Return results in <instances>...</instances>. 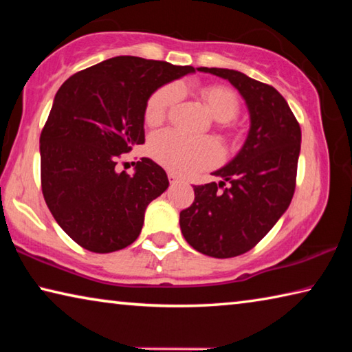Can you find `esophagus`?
Instances as JSON below:
<instances>
[{"label": "esophagus", "mask_w": 352, "mask_h": 352, "mask_svg": "<svg viewBox=\"0 0 352 352\" xmlns=\"http://www.w3.org/2000/svg\"><path fill=\"white\" fill-rule=\"evenodd\" d=\"M168 178H169V182L172 183V184H175V183H178L180 182V177H178L175 172H168Z\"/></svg>", "instance_id": "1"}]
</instances>
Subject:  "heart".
Segmentation results:
<instances>
[{
	"instance_id": "b5f03b06",
	"label": "heart",
	"mask_w": 352,
	"mask_h": 352,
	"mask_svg": "<svg viewBox=\"0 0 352 352\" xmlns=\"http://www.w3.org/2000/svg\"><path fill=\"white\" fill-rule=\"evenodd\" d=\"M208 111L217 122H228L239 111V100L228 88L220 85L205 87L200 91ZM178 99L174 85H166L148 98L144 119L148 126H160L169 115ZM152 157L160 164L180 174H190L210 168L220 160V147L211 138H189L174 130H164L152 136L148 144Z\"/></svg>"
}]
</instances>
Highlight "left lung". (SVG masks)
Segmentation results:
<instances>
[{"instance_id":"left-lung-1","label":"left lung","mask_w":352,"mask_h":352,"mask_svg":"<svg viewBox=\"0 0 352 352\" xmlns=\"http://www.w3.org/2000/svg\"><path fill=\"white\" fill-rule=\"evenodd\" d=\"M197 69L222 77L239 91L248 109L250 130L239 153L212 172L222 182L194 186V204L180 212V228L197 252L219 259L234 258L252 250L289 208L301 129L273 87L241 71Z\"/></svg>"}]
</instances>
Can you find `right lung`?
Masks as SVG:
<instances>
[{"instance_id":"add662e5","label":"right lung","mask_w":352,"mask_h":352,"mask_svg":"<svg viewBox=\"0 0 352 352\" xmlns=\"http://www.w3.org/2000/svg\"><path fill=\"white\" fill-rule=\"evenodd\" d=\"M192 67L133 56L109 58L63 82L40 135L41 190L56 222L94 253L129 247L144 212L169 186L164 169L141 158L118 172L121 153L144 144L148 98Z\"/></svg>"}]
</instances>
